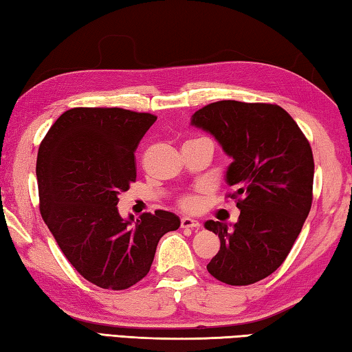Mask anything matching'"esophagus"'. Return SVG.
<instances>
[{
	"label": "esophagus",
	"mask_w": 352,
	"mask_h": 352,
	"mask_svg": "<svg viewBox=\"0 0 352 352\" xmlns=\"http://www.w3.org/2000/svg\"><path fill=\"white\" fill-rule=\"evenodd\" d=\"M182 228H190V229L200 228V221L195 220V219H190V217H183V219H182Z\"/></svg>",
	"instance_id": "obj_1"
}]
</instances>
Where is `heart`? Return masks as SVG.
I'll return each instance as SVG.
<instances>
[{"mask_svg":"<svg viewBox=\"0 0 352 352\" xmlns=\"http://www.w3.org/2000/svg\"><path fill=\"white\" fill-rule=\"evenodd\" d=\"M197 198L194 195H186L180 200V206L184 209H194L197 206Z\"/></svg>","mask_w":352,"mask_h":352,"instance_id":"obj_1","label":"heart"}]
</instances>
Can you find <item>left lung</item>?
<instances>
[{
  "mask_svg": "<svg viewBox=\"0 0 352 352\" xmlns=\"http://www.w3.org/2000/svg\"><path fill=\"white\" fill-rule=\"evenodd\" d=\"M190 124L209 132L232 158L226 183L240 209L232 229L223 221L204 223L220 239L208 271L232 286L263 280L283 263L311 210L309 142L277 104L217 101L197 111Z\"/></svg>",
  "mask_w": 352,
  "mask_h": 352,
  "instance_id": "1",
  "label": "left lung"
}]
</instances>
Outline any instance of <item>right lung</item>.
Segmentation results:
<instances>
[{
	"label": "right lung",
	"mask_w": 352,
	"mask_h": 352,
	"mask_svg": "<svg viewBox=\"0 0 352 352\" xmlns=\"http://www.w3.org/2000/svg\"><path fill=\"white\" fill-rule=\"evenodd\" d=\"M155 120L120 107H74L38 149L43 220L70 265L103 289H127L148 276L160 239L180 228L168 210L133 220L117 208L137 178L133 152Z\"/></svg>",
	"instance_id": "obj_1"
}]
</instances>
